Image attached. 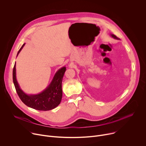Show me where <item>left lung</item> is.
I'll return each mask as SVG.
<instances>
[{
  "label": "left lung",
  "instance_id": "obj_1",
  "mask_svg": "<svg viewBox=\"0 0 146 146\" xmlns=\"http://www.w3.org/2000/svg\"><path fill=\"white\" fill-rule=\"evenodd\" d=\"M110 36H111L113 38H114V39H116V40H120L119 38H118L116 36H115V35H113V34H110Z\"/></svg>",
  "mask_w": 146,
  "mask_h": 146
}]
</instances>
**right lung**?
<instances>
[{"label": "right lung", "instance_id": "obj_1", "mask_svg": "<svg viewBox=\"0 0 146 146\" xmlns=\"http://www.w3.org/2000/svg\"><path fill=\"white\" fill-rule=\"evenodd\" d=\"M25 44V43L21 47L17 56ZM15 66V63L13 71V82L19 98L25 105L31 108L41 111L51 110L59 105L62 97V81L66 69L65 66L58 70L47 87L37 94H27L21 88L16 77Z\"/></svg>", "mask_w": 146, "mask_h": 146}]
</instances>
